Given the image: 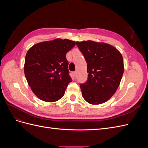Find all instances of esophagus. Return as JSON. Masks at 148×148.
I'll list each match as a JSON object with an SVG mask.
<instances>
[{
	"instance_id": "34e87169",
	"label": "esophagus",
	"mask_w": 148,
	"mask_h": 148,
	"mask_svg": "<svg viewBox=\"0 0 148 148\" xmlns=\"http://www.w3.org/2000/svg\"><path fill=\"white\" fill-rule=\"evenodd\" d=\"M76 73H76V71H73V72H72V75H73L74 77L76 76Z\"/></svg>"
}]
</instances>
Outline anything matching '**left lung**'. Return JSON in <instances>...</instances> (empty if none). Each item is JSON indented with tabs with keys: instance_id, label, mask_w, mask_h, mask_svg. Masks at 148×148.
I'll list each match as a JSON object with an SVG mask.
<instances>
[{
	"instance_id": "8db88e82",
	"label": "left lung",
	"mask_w": 148,
	"mask_h": 148,
	"mask_svg": "<svg viewBox=\"0 0 148 148\" xmlns=\"http://www.w3.org/2000/svg\"><path fill=\"white\" fill-rule=\"evenodd\" d=\"M76 43L87 63L88 78L80 84L84 99L93 105L104 103L119 86L124 71L122 56L107 43L92 41Z\"/></svg>"
}]
</instances>
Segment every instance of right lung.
I'll return each instance as SVG.
<instances>
[{
	"label": "right lung",
	"mask_w": 148,
	"mask_h": 148,
	"mask_svg": "<svg viewBox=\"0 0 148 148\" xmlns=\"http://www.w3.org/2000/svg\"><path fill=\"white\" fill-rule=\"evenodd\" d=\"M75 44L69 39L58 38L35 44L26 53L25 75L39 99L52 102L64 96L67 86L72 82L66 53Z\"/></svg>",
	"instance_id": "1"
}]
</instances>
